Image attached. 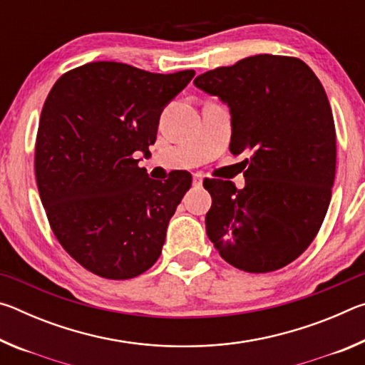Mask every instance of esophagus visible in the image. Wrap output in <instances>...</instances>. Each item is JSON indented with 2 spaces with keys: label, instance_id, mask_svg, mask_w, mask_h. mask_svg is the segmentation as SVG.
Returning <instances> with one entry per match:
<instances>
[{
  "label": "esophagus",
  "instance_id": "obj_1",
  "mask_svg": "<svg viewBox=\"0 0 365 365\" xmlns=\"http://www.w3.org/2000/svg\"><path fill=\"white\" fill-rule=\"evenodd\" d=\"M202 174H200V172H196V174H193V185L195 187H201L202 185Z\"/></svg>",
  "mask_w": 365,
  "mask_h": 365
}]
</instances>
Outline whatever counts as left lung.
<instances>
[{"label": "left lung", "mask_w": 365, "mask_h": 365, "mask_svg": "<svg viewBox=\"0 0 365 365\" xmlns=\"http://www.w3.org/2000/svg\"><path fill=\"white\" fill-rule=\"evenodd\" d=\"M195 86L230 109V153L245 188L206 178L207 237L228 264L251 274L285 267L316 238L330 205L336 133L329 98L298 58L256 54L201 73Z\"/></svg>", "instance_id": "1"}]
</instances>
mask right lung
Segmentation results:
<instances>
[{
    "label": "right lung",
    "mask_w": 365,
    "mask_h": 365,
    "mask_svg": "<svg viewBox=\"0 0 365 365\" xmlns=\"http://www.w3.org/2000/svg\"><path fill=\"white\" fill-rule=\"evenodd\" d=\"M195 71L153 73L98 61L66 72L49 91L35 145V175L49 225L86 270L110 280L143 274L191 175L164 183L138 168L150 156L164 108Z\"/></svg>",
    "instance_id": "obj_1"
}]
</instances>
